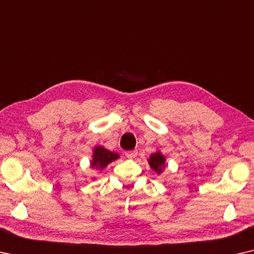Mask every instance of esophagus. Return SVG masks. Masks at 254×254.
Wrapping results in <instances>:
<instances>
[{
    "label": "esophagus",
    "instance_id": "esophagus-1",
    "mask_svg": "<svg viewBox=\"0 0 254 254\" xmlns=\"http://www.w3.org/2000/svg\"><path fill=\"white\" fill-rule=\"evenodd\" d=\"M125 155H126L127 158H135L136 155H137V150H130V151H126L125 152Z\"/></svg>",
    "mask_w": 254,
    "mask_h": 254
}]
</instances>
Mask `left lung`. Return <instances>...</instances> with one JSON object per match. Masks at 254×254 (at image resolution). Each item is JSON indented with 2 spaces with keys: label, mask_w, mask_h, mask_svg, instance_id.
Returning <instances> with one entry per match:
<instances>
[{
  "label": "left lung",
  "mask_w": 254,
  "mask_h": 254,
  "mask_svg": "<svg viewBox=\"0 0 254 254\" xmlns=\"http://www.w3.org/2000/svg\"><path fill=\"white\" fill-rule=\"evenodd\" d=\"M149 165L150 167L153 169L154 171H157V174H161L163 169H165L166 167V158L165 155H163L161 152H155V153H152L150 155L149 160Z\"/></svg>",
  "instance_id": "obj_1"
}]
</instances>
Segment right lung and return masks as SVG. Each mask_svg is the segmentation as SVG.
<instances>
[{
	"mask_svg": "<svg viewBox=\"0 0 254 254\" xmlns=\"http://www.w3.org/2000/svg\"><path fill=\"white\" fill-rule=\"evenodd\" d=\"M119 158L118 153L104 149L103 146H96L93 151V159L91 161V167L96 170H102L109 163L115 161Z\"/></svg>",
	"mask_w": 254,
	"mask_h": 254,
	"instance_id": "add662e5",
	"label": "right lung"
}]
</instances>
